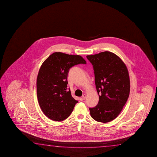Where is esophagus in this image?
<instances>
[{
  "label": "esophagus",
  "mask_w": 157,
  "mask_h": 157,
  "mask_svg": "<svg viewBox=\"0 0 157 157\" xmlns=\"http://www.w3.org/2000/svg\"><path fill=\"white\" fill-rule=\"evenodd\" d=\"M86 97H87V95L85 94H83V96H82V99L83 100H85V99L86 98Z\"/></svg>",
  "instance_id": "34e87169"
}]
</instances>
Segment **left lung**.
<instances>
[{
    "label": "left lung",
    "instance_id": "1",
    "mask_svg": "<svg viewBox=\"0 0 157 157\" xmlns=\"http://www.w3.org/2000/svg\"><path fill=\"white\" fill-rule=\"evenodd\" d=\"M87 58L93 65L99 99L97 106L89 108L90 116L98 122H110L119 115L129 97L130 81L127 67L110 52L87 56Z\"/></svg>",
    "mask_w": 157,
    "mask_h": 157
}]
</instances>
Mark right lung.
Here are the masks:
<instances>
[{"instance_id":"1","label":"right lung","mask_w":157,"mask_h":157,"mask_svg":"<svg viewBox=\"0 0 157 157\" xmlns=\"http://www.w3.org/2000/svg\"><path fill=\"white\" fill-rule=\"evenodd\" d=\"M79 64H86L81 56L55 52L40 67L37 78L38 101L43 113L52 120L66 119L78 103L67 88V78L70 69Z\"/></svg>"}]
</instances>
